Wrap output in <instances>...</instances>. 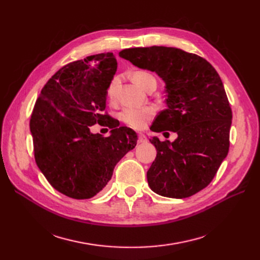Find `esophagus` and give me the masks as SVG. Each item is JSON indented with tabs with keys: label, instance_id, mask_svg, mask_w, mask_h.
<instances>
[{
	"label": "esophagus",
	"instance_id": "obj_1",
	"mask_svg": "<svg viewBox=\"0 0 260 260\" xmlns=\"http://www.w3.org/2000/svg\"><path fill=\"white\" fill-rule=\"evenodd\" d=\"M147 141V139H146V137L143 135V133H139V136H138V142L139 143H145Z\"/></svg>",
	"mask_w": 260,
	"mask_h": 260
}]
</instances>
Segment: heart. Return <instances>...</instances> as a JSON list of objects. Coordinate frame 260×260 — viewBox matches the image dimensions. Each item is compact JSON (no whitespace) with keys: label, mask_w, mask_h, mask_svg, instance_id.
<instances>
[{"label":"heart","mask_w":260,"mask_h":260,"mask_svg":"<svg viewBox=\"0 0 260 260\" xmlns=\"http://www.w3.org/2000/svg\"><path fill=\"white\" fill-rule=\"evenodd\" d=\"M131 79L140 88L145 90L151 83H156L155 78L146 72H136L131 75ZM119 81V77H114L107 88V98L109 100L114 99L116 85ZM155 114V109L152 106H146L142 108H123L119 114V119L129 127L133 129H143L147 121Z\"/></svg>","instance_id":"b5f03b06"}]
</instances>
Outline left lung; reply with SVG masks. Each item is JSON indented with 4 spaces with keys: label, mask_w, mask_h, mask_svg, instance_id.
I'll return each instance as SVG.
<instances>
[{
    "label": "left lung",
    "mask_w": 260,
    "mask_h": 260,
    "mask_svg": "<svg viewBox=\"0 0 260 260\" xmlns=\"http://www.w3.org/2000/svg\"><path fill=\"white\" fill-rule=\"evenodd\" d=\"M133 65L155 72L166 84V104L152 131H174V142L149 139L157 151L147 171L152 191L185 199L206 187L230 146L232 111L221 79L209 62L176 48L151 46L119 52Z\"/></svg>",
    "instance_id": "obj_1"
}]
</instances>
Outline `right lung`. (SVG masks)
Instances as JSON below:
<instances>
[{
  "label": "right lung",
  "instance_id": "add662e5",
  "mask_svg": "<svg viewBox=\"0 0 260 260\" xmlns=\"http://www.w3.org/2000/svg\"><path fill=\"white\" fill-rule=\"evenodd\" d=\"M116 70L113 53L69 62L46 82L36 102L30 119L36 162L55 190L68 198L96 195L117 162L137 145V133L104 113ZM95 123H106L111 136L93 135L89 127Z\"/></svg>",
  "mask_w": 260,
  "mask_h": 260
}]
</instances>
